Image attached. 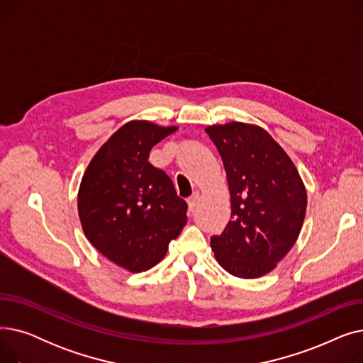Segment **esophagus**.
Listing matches in <instances>:
<instances>
[{
  "label": "esophagus",
  "mask_w": 363,
  "mask_h": 363,
  "mask_svg": "<svg viewBox=\"0 0 363 363\" xmlns=\"http://www.w3.org/2000/svg\"><path fill=\"white\" fill-rule=\"evenodd\" d=\"M199 200H200V197H199V194H194L191 199H188V208L189 211H196V207H197V204H199Z\"/></svg>",
  "instance_id": "1"
}]
</instances>
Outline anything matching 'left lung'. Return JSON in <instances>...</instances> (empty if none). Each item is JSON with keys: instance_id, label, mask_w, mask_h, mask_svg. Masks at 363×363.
Segmentation results:
<instances>
[{"instance_id": "8db88e82", "label": "left lung", "mask_w": 363, "mask_h": 363, "mask_svg": "<svg viewBox=\"0 0 363 363\" xmlns=\"http://www.w3.org/2000/svg\"><path fill=\"white\" fill-rule=\"evenodd\" d=\"M222 157L231 218L211 238L222 268L253 279L271 272L294 245L306 215V188L281 145L256 125L206 128Z\"/></svg>"}]
</instances>
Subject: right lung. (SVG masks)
I'll return each instance as SVG.
<instances>
[{"instance_id": "add662e5", "label": "right lung", "mask_w": 363, "mask_h": 363, "mask_svg": "<svg viewBox=\"0 0 363 363\" xmlns=\"http://www.w3.org/2000/svg\"><path fill=\"white\" fill-rule=\"evenodd\" d=\"M177 126L132 121L88 164L78 194L82 230L108 260L143 272L163 259L186 223V203L172 179L148 162L150 150Z\"/></svg>"}]
</instances>
